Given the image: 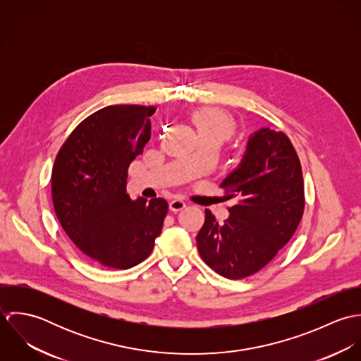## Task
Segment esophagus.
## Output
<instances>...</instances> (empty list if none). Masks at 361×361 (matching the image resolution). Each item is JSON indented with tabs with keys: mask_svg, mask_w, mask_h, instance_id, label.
Instances as JSON below:
<instances>
[{
	"mask_svg": "<svg viewBox=\"0 0 361 361\" xmlns=\"http://www.w3.org/2000/svg\"><path fill=\"white\" fill-rule=\"evenodd\" d=\"M186 207V203L183 202V200H180V199H173L171 203H169V208H171V211H180V209H183Z\"/></svg>",
	"mask_w": 361,
	"mask_h": 361,
	"instance_id": "obj_1",
	"label": "esophagus"
}]
</instances>
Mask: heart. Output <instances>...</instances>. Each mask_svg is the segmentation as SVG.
<instances>
[{
    "mask_svg": "<svg viewBox=\"0 0 361 361\" xmlns=\"http://www.w3.org/2000/svg\"><path fill=\"white\" fill-rule=\"evenodd\" d=\"M190 119L200 137L212 136L224 142L228 140L236 130L235 118L226 111L215 106L197 108L192 114Z\"/></svg>",
    "mask_w": 361,
    "mask_h": 361,
    "instance_id": "1",
    "label": "heart"
}]
</instances>
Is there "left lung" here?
Segmentation results:
<instances>
[{
  "mask_svg": "<svg viewBox=\"0 0 361 361\" xmlns=\"http://www.w3.org/2000/svg\"><path fill=\"white\" fill-rule=\"evenodd\" d=\"M236 199L218 224L209 209L196 236L207 265L229 279L262 269L290 240L305 212V182L299 155L283 132L264 128L247 143L238 169L221 183Z\"/></svg>",
  "mask_w": 361,
  "mask_h": 361,
  "instance_id": "1",
  "label": "left lung"
}]
</instances>
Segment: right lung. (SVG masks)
Masks as SVG:
<instances>
[{
	"label": "right lung",
	"instance_id": "right-lung-1",
	"mask_svg": "<svg viewBox=\"0 0 361 361\" xmlns=\"http://www.w3.org/2000/svg\"><path fill=\"white\" fill-rule=\"evenodd\" d=\"M150 105H108L83 119L61 146L52 204L69 239L97 264L128 269L150 256L168 211L164 199L126 193L128 168L150 140Z\"/></svg>",
	"mask_w": 361,
	"mask_h": 361
}]
</instances>
